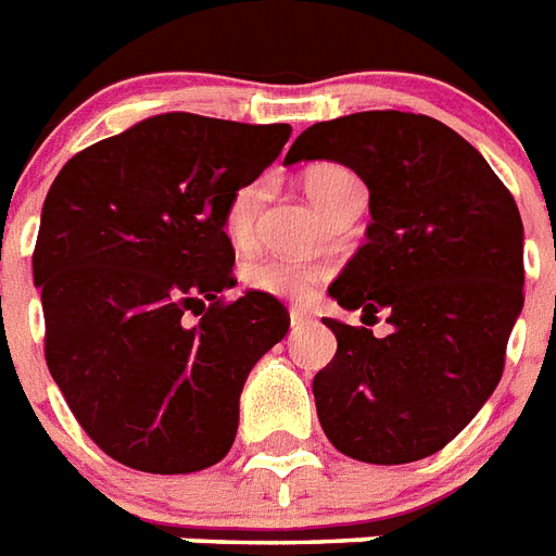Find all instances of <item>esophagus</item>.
Wrapping results in <instances>:
<instances>
[{"label": "esophagus", "mask_w": 556, "mask_h": 556, "mask_svg": "<svg viewBox=\"0 0 556 556\" xmlns=\"http://www.w3.org/2000/svg\"><path fill=\"white\" fill-rule=\"evenodd\" d=\"M290 324L292 330H301L304 324H309V315H306L304 309H290Z\"/></svg>", "instance_id": "34e87169"}]
</instances>
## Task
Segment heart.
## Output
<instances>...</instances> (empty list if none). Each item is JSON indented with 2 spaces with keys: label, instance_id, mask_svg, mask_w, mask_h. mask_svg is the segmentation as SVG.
<instances>
[{
  "label": "heart",
  "instance_id": "obj_1",
  "mask_svg": "<svg viewBox=\"0 0 556 556\" xmlns=\"http://www.w3.org/2000/svg\"><path fill=\"white\" fill-rule=\"evenodd\" d=\"M355 186H362L358 177L339 163H321L304 175L306 194L313 198V203L321 208L324 215H330L332 206ZM264 203L266 180H247V184L238 186L229 194L224 217H220L226 241L238 250H250L255 243L257 217H261ZM327 275H330L327 266L306 264V261H295V257H255V261H247L241 269L243 287L283 301H306Z\"/></svg>",
  "mask_w": 556,
  "mask_h": 556
}]
</instances>
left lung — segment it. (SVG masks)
Instances as JSON below:
<instances>
[{"label":"left lung","instance_id":"8db88e82","mask_svg":"<svg viewBox=\"0 0 556 556\" xmlns=\"http://www.w3.org/2000/svg\"><path fill=\"white\" fill-rule=\"evenodd\" d=\"M336 160L370 189L367 243L330 295L390 336L327 318L339 350L313 379L315 410L341 454L404 465L437 454L479 413L522 309V217L485 157L454 128L410 111L315 123L287 166ZM379 321V318H376Z\"/></svg>","mask_w":556,"mask_h":556}]
</instances>
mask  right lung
<instances>
[{"instance_id":"add662e5","label":"right lung","mask_w":556,"mask_h":556,"mask_svg":"<svg viewBox=\"0 0 556 556\" xmlns=\"http://www.w3.org/2000/svg\"><path fill=\"white\" fill-rule=\"evenodd\" d=\"M290 135L157 114L74 154L48 189L34 247L46 362L111 459L192 473L229 454L243 381L290 313L264 292L220 295L235 283L220 217Z\"/></svg>"}]
</instances>
